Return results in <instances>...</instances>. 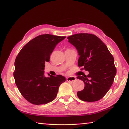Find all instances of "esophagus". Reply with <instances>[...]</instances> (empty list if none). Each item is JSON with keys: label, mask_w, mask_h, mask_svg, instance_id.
<instances>
[{"label": "esophagus", "mask_w": 129, "mask_h": 129, "mask_svg": "<svg viewBox=\"0 0 129 129\" xmlns=\"http://www.w3.org/2000/svg\"><path fill=\"white\" fill-rule=\"evenodd\" d=\"M76 80V78L75 77H73V76H70V77L67 78V81L68 82H73Z\"/></svg>", "instance_id": "1"}]
</instances>
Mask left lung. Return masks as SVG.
Returning a JSON list of instances; mask_svg holds the SVG:
<instances>
[{"mask_svg":"<svg viewBox=\"0 0 129 129\" xmlns=\"http://www.w3.org/2000/svg\"><path fill=\"white\" fill-rule=\"evenodd\" d=\"M69 42L77 49L78 65L88 75L78 76L84 82V89L77 92L80 100L95 102L101 99L112 85L117 70L114 60L106 45L94 35L78 34L68 37Z\"/></svg>","mask_w":129,"mask_h":129,"instance_id":"obj_1","label":"left lung"}]
</instances>
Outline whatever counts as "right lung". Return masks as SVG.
Returning a JSON list of instances; mask_svg holds the SVG:
<instances>
[{
	"label": "right lung",
	"instance_id": "right-lung-1",
	"mask_svg": "<svg viewBox=\"0 0 129 129\" xmlns=\"http://www.w3.org/2000/svg\"><path fill=\"white\" fill-rule=\"evenodd\" d=\"M66 38L45 34L27 43L15 61V84L24 98L34 105L47 104L55 99L58 88L66 80L61 75L44 76L45 62L57 44Z\"/></svg>",
	"mask_w": 129,
	"mask_h": 129
}]
</instances>
